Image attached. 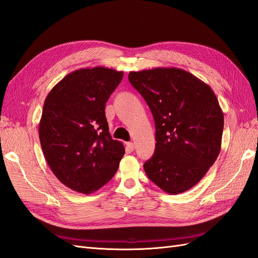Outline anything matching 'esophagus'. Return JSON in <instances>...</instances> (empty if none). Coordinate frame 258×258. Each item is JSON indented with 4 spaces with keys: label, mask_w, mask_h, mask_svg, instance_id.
<instances>
[{
    "label": "esophagus",
    "mask_w": 258,
    "mask_h": 258,
    "mask_svg": "<svg viewBox=\"0 0 258 258\" xmlns=\"http://www.w3.org/2000/svg\"><path fill=\"white\" fill-rule=\"evenodd\" d=\"M126 145H127V148L129 151H134L135 150V143H132V142H128V143H126Z\"/></svg>",
    "instance_id": "34e87169"
}]
</instances>
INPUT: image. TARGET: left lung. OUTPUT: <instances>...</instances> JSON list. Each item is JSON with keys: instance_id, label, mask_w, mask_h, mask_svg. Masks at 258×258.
<instances>
[{"instance_id": "8db88e82", "label": "left lung", "mask_w": 258, "mask_h": 258, "mask_svg": "<svg viewBox=\"0 0 258 258\" xmlns=\"http://www.w3.org/2000/svg\"><path fill=\"white\" fill-rule=\"evenodd\" d=\"M154 116L155 153L145 173L170 195L190 189L221 152L224 114L210 86L178 68L130 72Z\"/></svg>"}]
</instances>
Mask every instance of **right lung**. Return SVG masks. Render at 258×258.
I'll return each instance as SVG.
<instances>
[{
  "instance_id": "obj_1",
  "label": "right lung",
  "mask_w": 258,
  "mask_h": 258,
  "mask_svg": "<svg viewBox=\"0 0 258 258\" xmlns=\"http://www.w3.org/2000/svg\"><path fill=\"white\" fill-rule=\"evenodd\" d=\"M123 72L104 67L68 74L45 99L38 136L59 181L77 192L100 189L116 173L123 144L108 132L105 103Z\"/></svg>"
}]
</instances>
